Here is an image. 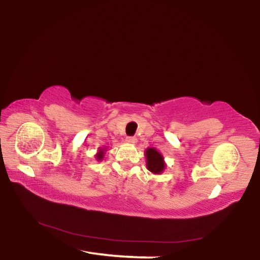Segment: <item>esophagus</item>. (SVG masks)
<instances>
[{
    "instance_id": "esophagus-1",
    "label": "esophagus",
    "mask_w": 260,
    "mask_h": 260,
    "mask_svg": "<svg viewBox=\"0 0 260 260\" xmlns=\"http://www.w3.org/2000/svg\"><path fill=\"white\" fill-rule=\"evenodd\" d=\"M126 142L131 143V144H134V143L138 142V139L134 138V136H128V138H126Z\"/></svg>"
}]
</instances>
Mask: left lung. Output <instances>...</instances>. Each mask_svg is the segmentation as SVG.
Wrapping results in <instances>:
<instances>
[{
  "mask_svg": "<svg viewBox=\"0 0 260 260\" xmlns=\"http://www.w3.org/2000/svg\"><path fill=\"white\" fill-rule=\"evenodd\" d=\"M147 158V167L151 173L160 174L165 169L164 157L161 156L159 151H157L155 148H148L146 150Z\"/></svg>",
  "mask_w": 260,
  "mask_h": 260,
  "instance_id": "1",
  "label": "left lung"
}]
</instances>
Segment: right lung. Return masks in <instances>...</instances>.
Instances as JSON below:
<instances>
[{"mask_svg": "<svg viewBox=\"0 0 260 260\" xmlns=\"http://www.w3.org/2000/svg\"><path fill=\"white\" fill-rule=\"evenodd\" d=\"M104 149H103V150H102V149H101V150L98 152V153H96V159H98V160H102L103 159V157H104Z\"/></svg>", "mask_w": 260, "mask_h": 260, "instance_id": "obj_1", "label": "right lung"}]
</instances>
